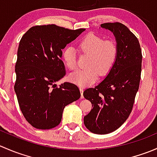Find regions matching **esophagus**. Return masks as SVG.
Masks as SVG:
<instances>
[{
  "label": "esophagus",
  "mask_w": 157,
  "mask_h": 157,
  "mask_svg": "<svg viewBox=\"0 0 157 157\" xmlns=\"http://www.w3.org/2000/svg\"><path fill=\"white\" fill-rule=\"evenodd\" d=\"M80 93H81V98L82 99H83V91H84V88L82 87V86H80Z\"/></svg>",
  "instance_id": "1"
}]
</instances>
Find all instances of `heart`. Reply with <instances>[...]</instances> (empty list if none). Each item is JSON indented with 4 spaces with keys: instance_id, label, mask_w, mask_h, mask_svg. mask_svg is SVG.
Masks as SVG:
<instances>
[{
    "instance_id": "1",
    "label": "heart",
    "mask_w": 157,
    "mask_h": 157,
    "mask_svg": "<svg viewBox=\"0 0 157 157\" xmlns=\"http://www.w3.org/2000/svg\"><path fill=\"white\" fill-rule=\"evenodd\" d=\"M79 50L90 55L87 68L77 70L69 75L72 83L80 86H86L94 83L99 77H105L112 71L117 61L118 48L113 41L106 40L94 34L85 36L78 45ZM62 61L69 70L77 67L76 52L72 47H67L62 52Z\"/></svg>"
}]
</instances>
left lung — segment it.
<instances>
[{
	"label": "left lung",
	"instance_id": "8db88e82",
	"mask_svg": "<svg viewBox=\"0 0 157 157\" xmlns=\"http://www.w3.org/2000/svg\"><path fill=\"white\" fill-rule=\"evenodd\" d=\"M101 27L113 33L118 58L100 83L83 92L93 107L83 122L91 132L106 134L121 127L131 114L140 84L142 53L138 39L124 24L106 23Z\"/></svg>",
	"mask_w": 157,
	"mask_h": 157
}]
</instances>
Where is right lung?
<instances>
[{
    "mask_svg": "<svg viewBox=\"0 0 157 157\" xmlns=\"http://www.w3.org/2000/svg\"><path fill=\"white\" fill-rule=\"evenodd\" d=\"M85 29L71 30L56 25L31 27L19 44L15 66L14 90L26 121L38 129H51L60 124L64 107L80 97L79 88L55 82L65 76L62 49Z\"/></svg>",
    "mask_w": 157,
    "mask_h": 157,
    "instance_id": "1",
    "label": "right lung"
}]
</instances>
